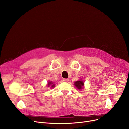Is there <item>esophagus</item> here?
<instances>
[{"mask_svg": "<svg viewBox=\"0 0 129 129\" xmlns=\"http://www.w3.org/2000/svg\"><path fill=\"white\" fill-rule=\"evenodd\" d=\"M63 80V82H66V83H68L69 82V79H67V78H64Z\"/></svg>", "mask_w": 129, "mask_h": 129, "instance_id": "esophagus-1", "label": "esophagus"}]
</instances>
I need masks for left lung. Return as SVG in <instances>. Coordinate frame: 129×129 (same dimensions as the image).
<instances>
[{
  "mask_svg": "<svg viewBox=\"0 0 129 129\" xmlns=\"http://www.w3.org/2000/svg\"><path fill=\"white\" fill-rule=\"evenodd\" d=\"M74 85H75V87L77 88V89L81 90L84 88V83L83 81H82V80H80L76 81V82L74 83Z\"/></svg>",
  "mask_w": 129,
  "mask_h": 129,
  "instance_id": "left-lung-1",
  "label": "left lung"
}]
</instances>
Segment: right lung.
Returning <instances> with one entry per match:
<instances>
[{"label": "right lung", "instance_id": "right-lung-1", "mask_svg": "<svg viewBox=\"0 0 129 129\" xmlns=\"http://www.w3.org/2000/svg\"><path fill=\"white\" fill-rule=\"evenodd\" d=\"M47 86H48V87H50V86H51V88H53V87H54V86H55V85L53 84V83L52 82H51V81H50V82H48V84H47Z\"/></svg>", "mask_w": 129, "mask_h": 129}]
</instances>
